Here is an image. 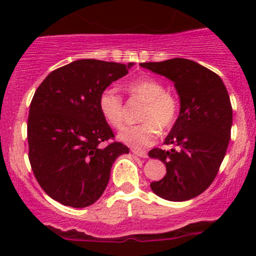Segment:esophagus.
Here are the masks:
<instances>
[{"label":"esophagus","instance_id":"1","mask_svg":"<svg viewBox=\"0 0 256 256\" xmlns=\"http://www.w3.org/2000/svg\"><path fill=\"white\" fill-rule=\"evenodd\" d=\"M132 154H136V156H140V157H147V152L146 151H140V150H132Z\"/></svg>","mask_w":256,"mask_h":256}]
</instances>
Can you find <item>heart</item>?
Here are the masks:
<instances>
[{
	"mask_svg": "<svg viewBox=\"0 0 256 256\" xmlns=\"http://www.w3.org/2000/svg\"><path fill=\"white\" fill-rule=\"evenodd\" d=\"M125 88L131 96L144 102V106L138 115L141 124L122 128L118 140L136 148L151 146L158 138L160 130L166 132L174 126L180 115V100L156 78L134 80ZM98 106L112 128H120L124 125L125 104L122 96L114 88H105L100 92Z\"/></svg>",
	"mask_w": 256,
	"mask_h": 256,
	"instance_id": "b5f03b06",
	"label": "heart"
}]
</instances>
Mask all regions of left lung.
<instances>
[{
  "mask_svg": "<svg viewBox=\"0 0 256 256\" xmlns=\"http://www.w3.org/2000/svg\"><path fill=\"white\" fill-rule=\"evenodd\" d=\"M140 66L171 79L180 99V115L164 142L176 147L148 152L166 166V176L152 182L151 190L172 202L197 197L218 174L230 140L233 109L226 85L218 74L190 59Z\"/></svg>",
  "mask_w": 256,
  "mask_h": 256,
  "instance_id": "1",
  "label": "left lung"
}]
</instances>
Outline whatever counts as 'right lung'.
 <instances>
[{"mask_svg":"<svg viewBox=\"0 0 256 256\" xmlns=\"http://www.w3.org/2000/svg\"><path fill=\"white\" fill-rule=\"evenodd\" d=\"M131 66L76 60L52 72L36 90L27 122L28 158L37 182L56 202L92 206L104 193L116 157L128 154L124 144L109 142L115 135L98 99Z\"/></svg>","mask_w":256,"mask_h":256,"instance_id":"right-lung-1","label":"right lung"}]
</instances>
